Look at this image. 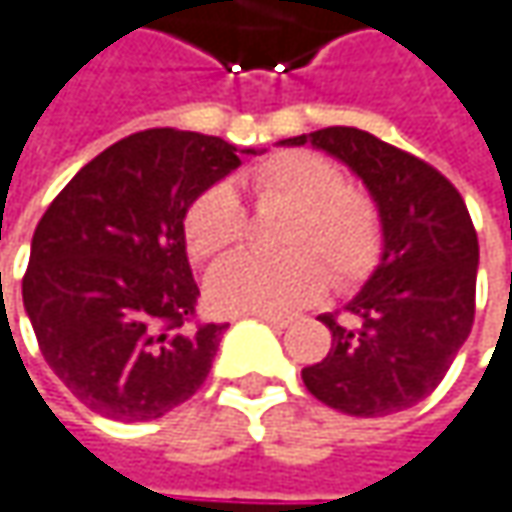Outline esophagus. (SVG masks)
<instances>
[{
    "label": "esophagus",
    "instance_id": "obj_1",
    "mask_svg": "<svg viewBox=\"0 0 512 512\" xmlns=\"http://www.w3.org/2000/svg\"><path fill=\"white\" fill-rule=\"evenodd\" d=\"M253 317H259V320L271 323V326H276V329H285V326H291V323H294V317H291V314H276V311H256Z\"/></svg>",
    "mask_w": 512,
    "mask_h": 512
}]
</instances>
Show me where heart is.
<instances>
[{
  "label": "heart",
  "instance_id": "b5f03b06",
  "mask_svg": "<svg viewBox=\"0 0 512 512\" xmlns=\"http://www.w3.org/2000/svg\"><path fill=\"white\" fill-rule=\"evenodd\" d=\"M259 203L294 206L285 224L282 256L238 253L221 262L206 294L218 311H288L314 303L330 268L338 288H352L379 265L382 215L364 192L347 186L341 165L317 151H279L247 174ZM247 215L236 189L212 183L201 189L183 212V238L195 262H209L241 244Z\"/></svg>",
  "mask_w": 512,
  "mask_h": 512
}]
</instances>
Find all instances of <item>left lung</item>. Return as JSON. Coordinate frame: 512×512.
I'll list each match as a JSON object with an SVG mask.
<instances>
[{
  "label": "left lung",
  "mask_w": 512,
  "mask_h": 512,
  "mask_svg": "<svg viewBox=\"0 0 512 512\" xmlns=\"http://www.w3.org/2000/svg\"><path fill=\"white\" fill-rule=\"evenodd\" d=\"M347 163L382 215L384 250L338 314L323 361L303 370L314 399L349 417H387L422 402L452 367L475 320L478 233L455 186L420 157L358 128L282 139Z\"/></svg>",
  "instance_id": "left-lung-1"
}]
</instances>
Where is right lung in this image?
Returning <instances> with one entry per match:
<instances>
[{
	"instance_id": "add662e5",
	"label": "right lung",
	"mask_w": 512,
	"mask_h": 512,
	"mask_svg": "<svg viewBox=\"0 0 512 512\" xmlns=\"http://www.w3.org/2000/svg\"><path fill=\"white\" fill-rule=\"evenodd\" d=\"M238 165L221 136L139 130L84 165L40 218L22 303L46 364L95 414L157 420L206 382L227 323L198 320L183 212Z\"/></svg>"
}]
</instances>
